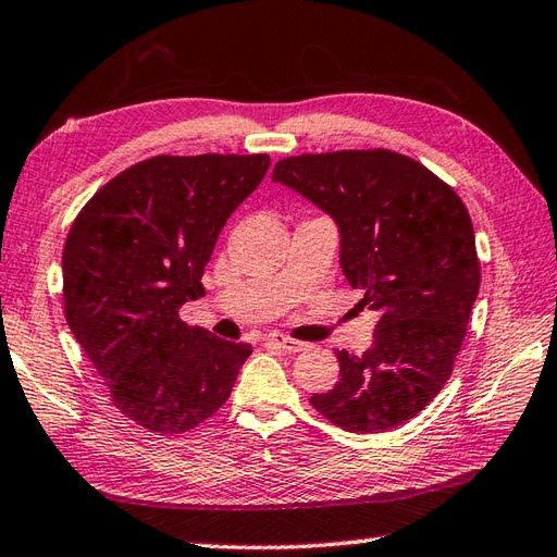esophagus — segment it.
Wrapping results in <instances>:
<instances>
[{
	"label": "esophagus",
	"mask_w": 557,
	"mask_h": 557,
	"mask_svg": "<svg viewBox=\"0 0 557 557\" xmlns=\"http://www.w3.org/2000/svg\"><path fill=\"white\" fill-rule=\"evenodd\" d=\"M267 342L278 346V348H283V350H286V354H300V350L305 348L302 342H295V338L283 336V334H269Z\"/></svg>",
	"instance_id": "obj_1"
}]
</instances>
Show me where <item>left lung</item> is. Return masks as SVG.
Listing matches in <instances>:
<instances>
[{"label":"left lung","instance_id":"8db88e82","mask_svg":"<svg viewBox=\"0 0 557 557\" xmlns=\"http://www.w3.org/2000/svg\"><path fill=\"white\" fill-rule=\"evenodd\" d=\"M274 180L336 221L344 274L380 312L372 346L338 350L336 387L310 404L350 433L404 425L449 380L481 288L467 207L445 180L389 149L290 156Z\"/></svg>","mask_w":557,"mask_h":557}]
</instances>
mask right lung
I'll use <instances>...</instances> for the list:
<instances>
[{
	"mask_svg": "<svg viewBox=\"0 0 557 557\" xmlns=\"http://www.w3.org/2000/svg\"><path fill=\"white\" fill-rule=\"evenodd\" d=\"M267 153L153 156L78 211L62 252L64 317L112 404L151 433H187L228 401L249 344L180 320L228 215L269 170Z\"/></svg>",
	"mask_w": 557,
	"mask_h": 557,
	"instance_id": "obj_1",
	"label": "right lung"
}]
</instances>
